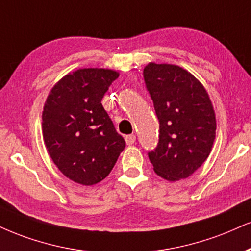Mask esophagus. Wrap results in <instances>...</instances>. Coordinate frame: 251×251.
<instances>
[{
    "label": "esophagus",
    "instance_id": "34e87169",
    "mask_svg": "<svg viewBox=\"0 0 251 251\" xmlns=\"http://www.w3.org/2000/svg\"><path fill=\"white\" fill-rule=\"evenodd\" d=\"M125 141L127 145H133L135 143V135L134 134H128L125 137Z\"/></svg>",
    "mask_w": 251,
    "mask_h": 251
}]
</instances>
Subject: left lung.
Segmentation results:
<instances>
[{"label":"left lung","mask_w":251,"mask_h":251,"mask_svg":"<svg viewBox=\"0 0 251 251\" xmlns=\"http://www.w3.org/2000/svg\"><path fill=\"white\" fill-rule=\"evenodd\" d=\"M144 79L160 124L158 146L149 152L153 170L168 181L186 179L206 161L215 139L209 96L177 65L149 63Z\"/></svg>","instance_id":"8db88e82"}]
</instances>
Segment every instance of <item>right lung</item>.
<instances>
[{"mask_svg":"<svg viewBox=\"0 0 251 251\" xmlns=\"http://www.w3.org/2000/svg\"><path fill=\"white\" fill-rule=\"evenodd\" d=\"M118 77L110 69H79L56 83L44 104L42 131L48 153L66 177L80 185L104 180L125 149L101 105Z\"/></svg>","mask_w":251,"mask_h":251,"instance_id":"obj_1","label":"right lung"}]
</instances>
